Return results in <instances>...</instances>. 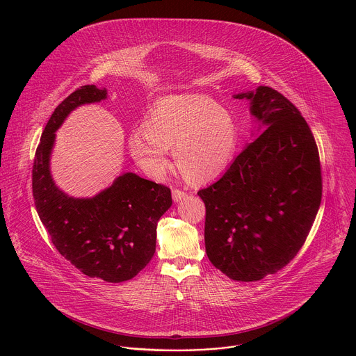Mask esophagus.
<instances>
[{
  "label": "esophagus",
  "instance_id": "obj_1",
  "mask_svg": "<svg viewBox=\"0 0 356 356\" xmlns=\"http://www.w3.org/2000/svg\"><path fill=\"white\" fill-rule=\"evenodd\" d=\"M172 195H173V201H175V202H180L181 200H184V198L187 197V193H186V191H181V190H179V188H175V190L172 191Z\"/></svg>",
  "mask_w": 356,
  "mask_h": 356
}]
</instances>
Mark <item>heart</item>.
Segmentation results:
<instances>
[{
  "mask_svg": "<svg viewBox=\"0 0 356 356\" xmlns=\"http://www.w3.org/2000/svg\"><path fill=\"white\" fill-rule=\"evenodd\" d=\"M240 141V127L230 111L202 94L161 98L145 124L129 137V149L140 169L162 179L172 166L170 148L181 175L204 184L220 177L232 165Z\"/></svg>",
  "mask_w": 356,
  "mask_h": 356,
  "instance_id": "1",
  "label": "heart"
}]
</instances>
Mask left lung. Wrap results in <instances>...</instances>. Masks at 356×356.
Here are the masks:
<instances>
[{
  "mask_svg": "<svg viewBox=\"0 0 356 356\" xmlns=\"http://www.w3.org/2000/svg\"><path fill=\"white\" fill-rule=\"evenodd\" d=\"M233 97L250 101L261 134L198 195L212 265L232 280L257 282L304 245L322 201L321 161L307 120L279 91L259 86Z\"/></svg>",
  "mask_w": 356,
  "mask_h": 356,
  "instance_id": "obj_1",
  "label": "left lung"
}]
</instances>
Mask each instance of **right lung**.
Segmentation results:
<instances>
[{
  "label": "right lung",
  "mask_w": 356,
  "mask_h": 356,
  "mask_svg": "<svg viewBox=\"0 0 356 356\" xmlns=\"http://www.w3.org/2000/svg\"><path fill=\"white\" fill-rule=\"evenodd\" d=\"M106 97V88L83 86L55 108L34 156L33 198L52 244L65 259L88 277L122 283L152 259L158 220L172 207L170 190L127 172L97 195L74 198L55 184L49 169L55 131L67 115Z\"/></svg>",
  "instance_id": "obj_1"
}]
</instances>
